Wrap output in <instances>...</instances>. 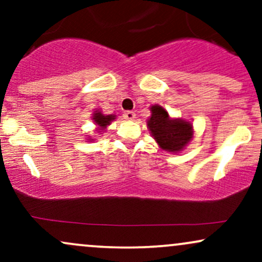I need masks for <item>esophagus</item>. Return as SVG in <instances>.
I'll use <instances>...</instances> for the list:
<instances>
[{
    "label": "esophagus",
    "mask_w": 262,
    "mask_h": 262,
    "mask_svg": "<svg viewBox=\"0 0 262 262\" xmlns=\"http://www.w3.org/2000/svg\"><path fill=\"white\" fill-rule=\"evenodd\" d=\"M123 117H124V119H127V121H134L135 113L132 112V111H127V112H124V114H123Z\"/></svg>",
    "instance_id": "obj_1"
}]
</instances>
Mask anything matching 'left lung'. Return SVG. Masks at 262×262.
<instances>
[{
    "mask_svg": "<svg viewBox=\"0 0 262 262\" xmlns=\"http://www.w3.org/2000/svg\"><path fill=\"white\" fill-rule=\"evenodd\" d=\"M151 116L146 125L159 148L171 154L181 152L193 138V125L182 118H171L160 104L150 107Z\"/></svg>",
    "mask_w": 262,
    "mask_h": 262,
    "instance_id": "left-lung-1",
    "label": "left lung"
}]
</instances>
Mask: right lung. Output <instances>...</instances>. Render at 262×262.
Listing matches in <instances>:
<instances>
[{
  "label": "right lung",
  "mask_w": 262,
  "mask_h": 262,
  "mask_svg": "<svg viewBox=\"0 0 262 262\" xmlns=\"http://www.w3.org/2000/svg\"><path fill=\"white\" fill-rule=\"evenodd\" d=\"M116 119L114 114H103L101 110H96L92 113V121L96 124V130L98 134H103V132H106L108 125ZM87 141H95V138L89 137Z\"/></svg>",
  "instance_id": "1"
}]
</instances>
